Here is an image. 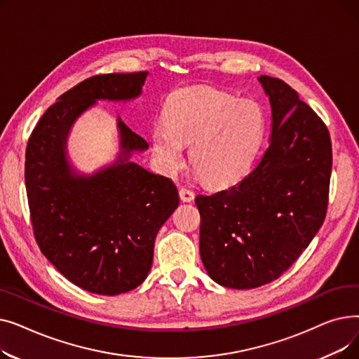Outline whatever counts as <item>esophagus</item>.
Wrapping results in <instances>:
<instances>
[{
  "mask_svg": "<svg viewBox=\"0 0 359 359\" xmlns=\"http://www.w3.org/2000/svg\"><path fill=\"white\" fill-rule=\"evenodd\" d=\"M179 195H180V199H182L183 202H192L194 198H195L194 192H192L191 189H187V187H182Z\"/></svg>",
  "mask_w": 359,
  "mask_h": 359,
  "instance_id": "1",
  "label": "esophagus"
}]
</instances>
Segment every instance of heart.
Wrapping results in <instances>:
<instances>
[{"mask_svg":"<svg viewBox=\"0 0 359 359\" xmlns=\"http://www.w3.org/2000/svg\"><path fill=\"white\" fill-rule=\"evenodd\" d=\"M265 134V115L249 99L237 100L214 88H187L170 100L165 121L151 130L163 172L173 175L184 163V145L198 176L227 186L248 172Z\"/></svg>","mask_w":359,"mask_h":359,"instance_id":"b5f03b06","label":"heart"}]
</instances>
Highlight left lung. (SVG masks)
Segmentation results:
<instances>
[{"label":"left lung","mask_w":359,"mask_h":359,"mask_svg":"<svg viewBox=\"0 0 359 359\" xmlns=\"http://www.w3.org/2000/svg\"><path fill=\"white\" fill-rule=\"evenodd\" d=\"M272 109L271 144L229 189L195 198L199 250L217 284L257 288L278 279L322 227L332 175L325 122L279 79L260 75Z\"/></svg>","instance_id":"8db88e82"}]
</instances>
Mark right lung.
Instances as JSON below:
<instances>
[{
  "label": "right lung",
  "instance_id": "right-lung-1",
  "mask_svg": "<svg viewBox=\"0 0 359 359\" xmlns=\"http://www.w3.org/2000/svg\"><path fill=\"white\" fill-rule=\"evenodd\" d=\"M148 72L90 77L53 103L26 148L25 180L37 246L74 285L99 295L135 290L153 265L154 241L179 205L172 179L130 161L148 148L121 118V153L93 175L67 158V138L77 118L97 100L138 97Z\"/></svg>",
  "mask_w": 359,
  "mask_h": 359
}]
</instances>
